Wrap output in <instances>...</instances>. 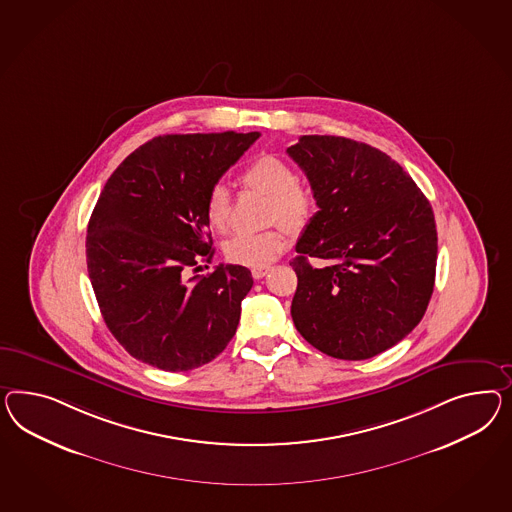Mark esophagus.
<instances>
[{
	"mask_svg": "<svg viewBox=\"0 0 512 512\" xmlns=\"http://www.w3.org/2000/svg\"><path fill=\"white\" fill-rule=\"evenodd\" d=\"M270 270H272V266H270V264L255 266V268H251V276L255 277V279H263Z\"/></svg>",
	"mask_w": 512,
	"mask_h": 512,
	"instance_id": "esophagus-1",
	"label": "esophagus"
}]
</instances>
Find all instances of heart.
Here are the masks:
<instances>
[{"label":"heart","mask_w":512,"mask_h":512,"mask_svg":"<svg viewBox=\"0 0 512 512\" xmlns=\"http://www.w3.org/2000/svg\"><path fill=\"white\" fill-rule=\"evenodd\" d=\"M242 182L248 188L268 195V220L281 221L274 229L263 233H238L227 240L225 257L231 263L255 268L274 261L277 253L287 248L289 231L284 225L294 231L304 229L313 218L317 203L313 194L298 184V173L294 167L272 154H264L251 162L242 173ZM205 216L214 231L225 233L229 229L231 194L223 184L210 188Z\"/></svg>","instance_id":"1"}]
</instances>
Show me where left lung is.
I'll return each mask as SVG.
<instances>
[{
	"label": "left lung",
	"mask_w": 512,
	"mask_h": 512,
	"mask_svg": "<svg viewBox=\"0 0 512 512\" xmlns=\"http://www.w3.org/2000/svg\"><path fill=\"white\" fill-rule=\"evenodd\" d=\"M287 152L318 205L292 261L294 326L332 358L369 360L402 341L427 311L438 253L429 199L367 143L302 136ZM309 256L325 266L313 267Z\"/></svg>",
	"instance_id": "8db88e82"
}]
</instances>
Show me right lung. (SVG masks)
Here are the masks:
<instances>
[{"label": "right lung", "instance_id": "1", "mask_svg": "<svg viewBox=\"0 0 512 512\" xmlns=\"http://www.w3.org/2000/svg\"><path fill=\"white\" fill-rule=\"evenodd\" d=\"M259 136H158L106 182L87 227V272L106 326L132 358L190 371L233 339L253 277L238 264L197 274L214 255L205 203Z\"/></svg>", "mask_w": 512, "mask_h": 512}]
</instances>
